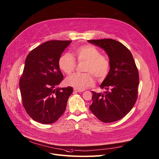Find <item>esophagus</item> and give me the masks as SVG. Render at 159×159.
Instances as JSON below:
<instances>
[{"mask_svg": "<svg viewBox=\"0 0 159 159\" xmlns=\"http://www.w3.org/2000/svg\"><path fill=\"white\" fill-rule=\"evenodd\" d=\"M84 89H74V91L75 92H82V91H84Z\"/></svg>", "mask_w": 159, "mask_h": 159, "instance_id": "1", "label": "esophagus"}]
</instances>
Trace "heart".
Listing matches in <instances>:
<instances>
[{
	"instance_id": "obj_1",
	"label": "heart",
	"mask_w": 159,
	"mask_h": 159,
	"mask_svg": "<svg viewBox=\"0 0 159 159\" xmlns=\"http://www.w3.org/2000/svg\"><path fill=\"white\" fill-rule=\"evenodd\" d=\"M74 55L79 62H85V73H74L66 79L67 84L75 89H84L94 85L95 80L92 75L98 80L104 79L109 73L110 62L108 57L101 54L93 46L83 45L75 48ZM60 69L66 74H71L76 67V61L72 55L63 54L58 61Z\"/></svg>"
}]
</instances>
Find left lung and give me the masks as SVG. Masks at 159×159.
<instances>
[{
	"label": "left lung",
	"instance_id": "8db88e82",
	"mask_svg": "<svg viewBox=\"0 0 159 159\" xmlns=\"http://www.w3.org/2000/svg\"><path fill=\"white\" fill-rule=\"evenodd\" d=\"M88 43L103 49L110 58V69L102 82L104 93H93L89 109L103 122L117 121L135 105L138 93V70L129 50L111 39L91 40Z\"/></svg>",
	"mask_w": 159,
	"mask_h": 159
}]
</instances>
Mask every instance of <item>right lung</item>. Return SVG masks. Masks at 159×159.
Here are the masks:
<instances>
[{
    "mask_svg": "<svg viewBox=\"0 0 159 159\" xmlns=\"http://www.w3.org/2000/svg\"><path fill=\"white\" fill-rule=\"evenodd\" d=\"M71 43L50 40L33 49L28 55L19 86L22 104L35 121L49 124L64 113L73 88L57 86L63 80L58 61Z\"/></svg>",
    "mask_w": 159,
    "mask_h": 159,
    "instance_id": "1",
    "label": "right lung"
}]
</instances>
